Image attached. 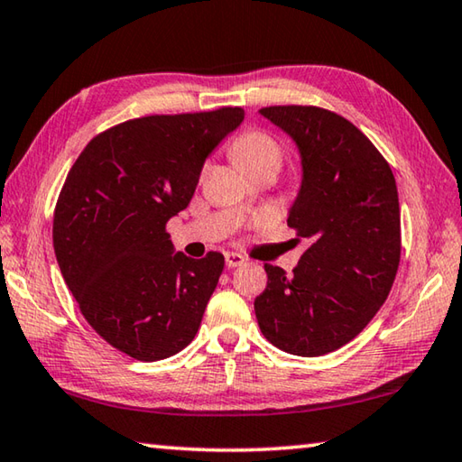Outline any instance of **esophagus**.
<instances>
[{
  "instance_id": "1",
  "label": "esophagus",
  "mask_w": 462,
  "mask_h": 462,
  "mask_svg": "<svg viewBox=\"0 0 462 462\" xmlns=\"http://www.w3.org/2000/svg\"><path fill=\"white\" fill-rule=\"evenodd\" d=\"M226 267L234 269V267H240V264H245V256L238 254V253H226Z\"/></svg>"
}]
</instances>
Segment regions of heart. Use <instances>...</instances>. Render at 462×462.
Returning a JSON list of instances; mask_svg holds the SVG:
<instances>
[{"label":"heart","mask_w":462,"mask_h":462,"mask_svg":"<svg viewBox=\"0 0 462 462\" xmlns=\"http://www.w3.org/2000/svg\"><path fill=\"white\" fill-rule=\"evenodd\" d=\"M232 156L246 173L261 169H279L283 148L264 130H246L232 143Z\"/></svg>","instance_id":"b5f03b06"}]
</instances>
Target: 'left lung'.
<instances>
[{"mask_svg":"<svg viewBox=\"0 0 462 462\" xmlns=\"http://www.w3.org/2000/svg\"><path fill=\"white\" fill-rule=\"evenodd\" d=\"M261 116L293 138L300 193L287 224L308 238L293 275L264 264L254 300L264 338L297 356H319L363 332L387 300L402 254L395 177L353 122L316 106H271Z\"/></svg>","mask_w":462,"mask_h":462,"instance_id":"obj_1","label":"left lung"}]
</instances>
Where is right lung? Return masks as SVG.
<instances>
[{
	"label": "right lung",
	"mask_w": 462,
	"mask_h": 462,
	"mask_svg": "<svg viewBox=\"0 0 462 462\" xmlns=\"http://www.w3.org/2000/svg\"><path fill=\"white\" fill-rule=\"evenodd\" d=\"M242 120V107H220L122 122L69 171L52 220L62 279L93 330L136 361L173 356L199 330L224 254L175 253L165 228Z\"/></svg>",
	"instance_id": "1"
}]
</instances>
